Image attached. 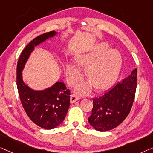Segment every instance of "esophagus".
Masks as SVG:
<instances>
[{"label": "esophagus", "mask_w": 153, "mask_h": 153, "mask_svg": "<svg viewBox=\"0 0 153 153\" xmlns=\"http://www.w3.org/2000/svg\"><path fill=\"white\" fill-rule=\"evenodd\" d=\"M79 99V97L77 95H76V94H72V95L71 96V99H70L71 102L74 103L76 102V101L78 100Z\"/></svg>", "instance_id": "34e87169"}]
</instances>
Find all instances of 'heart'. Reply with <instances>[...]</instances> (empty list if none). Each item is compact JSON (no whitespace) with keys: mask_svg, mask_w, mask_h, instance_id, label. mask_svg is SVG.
Instances as JSON below:
<instances>
[{"mask_svg":"<svg viewBox=\"0 0 153 153\" xmlns=\"http://www.w3.org/2000/svg\"><path fill=\"white\" fill-rule=\"evenodd\" d=\"M108 48V44L100 43L89 53L76 58V63L81 67L86 68V78L97 91L108 89L115 82L121 66V56L119 53ZM67 72L72 82L79 76V69L74 64L68 65ZM78 90L82 93H85L88 88L85 85H81Z\"/></svg>","mask_w":153,"mask_h":153,"instance_id":"b5f03b06","label":"heart"}]
</instances>
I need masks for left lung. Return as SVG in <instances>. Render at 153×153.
I'll return each mask as SVG.
<instances>
[{"label": "left lung", "mask_w": 153, "mask_h": 153, "mask_svg": "<svg viewBox=\"0 0 153 153\" xmlns=\"http://www.w3.org/2000/svg\"><path fill=\"white\" fill-rule=\"evenodd\" d=\"M137 69L121 82L99 98L93 99V108L89 123L100 132L112 130L128 117L134 102L137 89Z\"/></svg>", "instance_id": "left-lung-1"}]
</instances>
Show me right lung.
I'll return each mask as SVG.
<instances>
[{"instance_id":"1","label":"right lung","mask_w":153,"mask_h":153,"mask_svg":"<svg viewBox=\"0 0 153 153\" xmlns=\"http://www.w3.org/2000/svg\"><path fill=\"white\" fill-rule=\"evenodd\" d=\"M55 34L51 31L33 39L23 49L16 67L17 89L23 109L34 123L46 130L56 128L65 119L70 105V90L63 82H57L44 91H34L23 82L21 71L34 46Z\"/></svg>"}]
</instances>
